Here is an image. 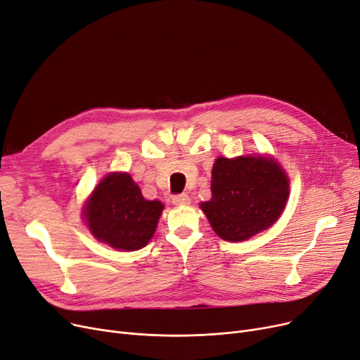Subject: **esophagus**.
Instances as JSON below:
<instances>
[{"instance_id": "1", "label": "esophagus", "mask_w": 360, "mask_h": 360, "mask_svg": "<svg viewBox=\"0 0 360 360\" xmlns=\"http://www.w3.org/2000/svg\"><path fill=\"white\" fill-rule=\"evenodd\" d=\"M172 202H174L175 206H186L191 202V198L188 194H178L172 198Z\"/></svg>"}]
</instances>
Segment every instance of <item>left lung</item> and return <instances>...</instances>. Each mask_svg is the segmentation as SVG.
I'll return each instance as SVG.
<instances>
[{"label":"left lung","instance_id":"8db88e82","mask_svg":"<svg viewBox=\"0 0 360 360\" xmlns=\"http://www.w3.org/2000/svg\"><path fill=\"white\" fill-rule=\"evenodd\" d=\"M288 194V176L274 158H217L212 169V198L200 207L222 240L245 241L278 221Z\"/></svg>","mask_w":360,"mask_h":360}]
</instances>
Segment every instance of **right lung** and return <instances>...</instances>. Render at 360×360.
<instances>
[{
	"instance_id": "right-lung-1",
	"label": "right lung",
	"mask_w": 360,
	"mask_h": 360,
	"mask_svg": "<svg viewBox=\"0 0 360 360\" xmlns=\"http://www.w3.org/2000/svg\"><path fill=\"white\" fill-rule=\"evenodd\" d=\"M163 209L162 201L143 197L129 174L113 172L94 188L85 202L84 219L98 241L135 252L154 236Z\"/></svg>"
}]
</instances>
